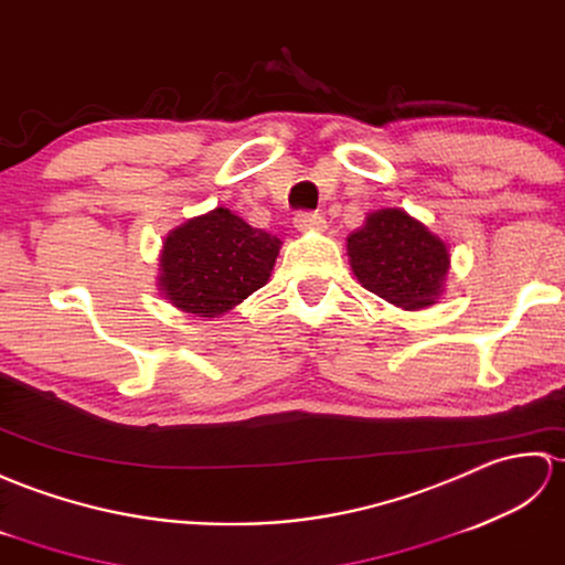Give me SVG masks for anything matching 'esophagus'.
Masks as SVG:
<instances>
[{
  "label": "esophagus",
  "instance_id": "obj_1",
  "mask_svg": "<svg viewBox=\"0 0 565 565\" xmlns=\"http://www.w3.org/2000/svg\"><path fill=\"white\" fill-rule=\"evenodd\" d=\"M292 222L299 232H323L326 230V220L319 215V212H297Z\"/></svg>",
  "mask_w": 565,
  "mask_h": 565
}]
</instances>
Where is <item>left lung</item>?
I'll list each match as a JSON object with an SVG mask.
<instances>
[{"label":"left lung","mask_w":565,"mask_h":565,"mask_svg":"<svg viewBox=\"0 0 565 565\" xmlns=\"http://www.w3.org/2000/svg\"><path fill=\"white\" fill-rule=\"evenodd\" d=\"M348 256L360 285L394 307L423 309L445 290V242L401 207L372 212L348 236Z\"/></svg>","instance_id":"obj_1"}]
</instances>
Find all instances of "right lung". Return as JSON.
<instances>
[{"label":"right lung","mask_w":565,"mask_h":565,"mask_svg":"<svg viewBox=\"0 0 565 565\" xmlns=\"http://www.w3.org/2000/svg\"><path fill=\"white\" fill-rule=\"evenodd\" d=\"M280 244L232 210L215 207L167 236L159 290L185 315L215 319L268 282Z\"/></svg>","instance_id":"obj_1"}]
</instances>
